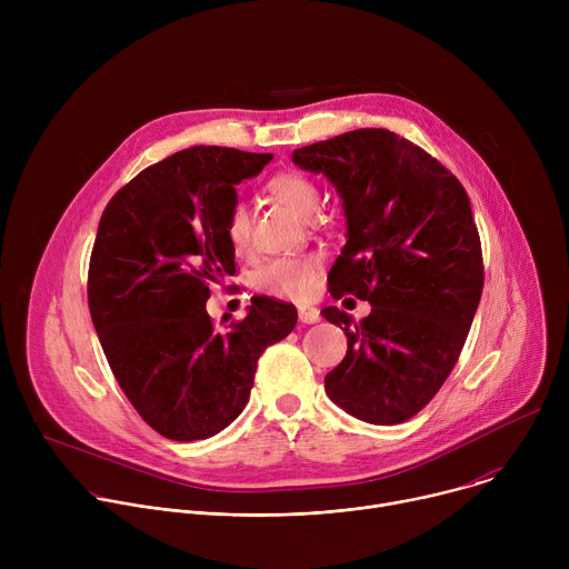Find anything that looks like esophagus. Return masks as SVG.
I'll list each match as a JSON object with an SVG mask.
<instances>
[{
    "label": "esophagus",
    "instance_id": "1",
    "mask_svg": "<svg viewBox=\"0 0 569 569\" xmlns=\"http://www.w3.org/2000/svg\"><path fill=\"white\" fill-rule=\"evenodd\" d=\"M299 319L303 323H315L319 321V310L315 306H299Z\"/></svg>",
    "mask_w": 569,
    "mask_h": 569
}]
</instances>
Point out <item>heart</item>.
Segmentation results:
<instances>
[{
  "mask_svg": "<svg viewBox=\"0 0 569 569\" xmlns=\"http://www.w3.org/2000/svg\"><path fill=\"white\" fill-rule=\"evenodd\" d=\"M268 193L295 209L297 213H312L321 200L317 182L303 171H281L272 176L266 184ZM224 236L236 257H248L252 252V218L250 209L242 200H236L224 220ZM319 257H279L261 266L254 274V286L259 292L281 299H308L317 290L319 281Z\"/></svg>",
  "mask_w": 569,
  "mask_h": 569,
  "instance_id": "obj_1",
  "label": "heart"
}]
</instances>
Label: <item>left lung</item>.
I'll return each mask as SVG.
<instances>
[{"mask_svg":"<svg viewBox=\"0 0 569 569\" xmlns=\"http://www.w3.org/2000/svg\"><path fill=\"white\" fill-rule=\"evenodd\" d=\"M292 161L327 176L345 200L349 240L329 274L331 297L371 303L358 323L338 306L321 310L349 340L323 387L360 421H408L455 369L481 297L470 200L439 159L385 128L297 148Z\"/></svg>","mask_w":569,"mask_h":569,"instance_id":"left-lung-1","label":"left lung"}]
</instances>
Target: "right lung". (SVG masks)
<instances>
[{"mask_svg":"<svg viewBox=\"0 0 569 569\" xmlns=\"http://www.w3.org/2000/svg\"><path fill=\"white\" fill-rule=\"evenodd\" d=\"M270 152L193 146L143 169L108 202L90 257L88 303L108 365L139 417L173 441L207 439L246 408L257 362L297 323L261 297L218 329L211 286L236 274L224 236L236 184Z\"/></svg>","mask_w":569,"mask_h":569,"instance_id":"1","label":"right lung"}]
</instances>
